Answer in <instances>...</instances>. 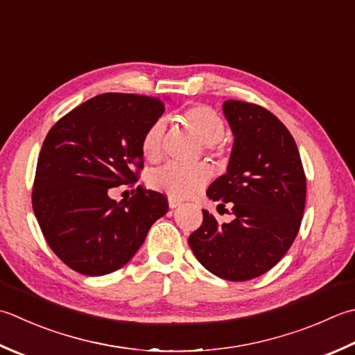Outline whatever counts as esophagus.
<instances>
[{
  "mask_svg": "<svg viewBox=\"0 0 355 355\" xmlns=\"http://www.w3.org/2000/svg\"><path fill=\"white\" fill-rule=\"evenodd\" d=\"M168 201H169V207H171V209H173V207H177V206L182 205V201L177 200V198H172V197H169Z\"/></svg>",
  "mask_w": 355,
  "mask_h": 355,
  "instance_id": "1",
  "label": "esophagus"
}]
</instances>
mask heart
Instances as JSON below:
<instances>
[{
  "label": "heart",
  "mask_w": 355,
  "mask_h": 355,
  "mask_svg": "<svg viewBox=\"0 0 355 355\" xmlns=\"http://www.w3.org/2000/svg\"><path fill=\"white\" fill-rule=\"evenodd\" d=\"M182 120L198 140L207 148H215L225 137V121L207 104H193L183 110ZM164 135V123L159 120L152 123L144 132L141 140V154L150 163H155L162 157V143ZM211 173L206 166L184 169L178 166H163L152 175V186L168 193L172 198L193 197L203 189Z\"/></svg>",
  "instance_id": "heart-1"
}]
</instances>
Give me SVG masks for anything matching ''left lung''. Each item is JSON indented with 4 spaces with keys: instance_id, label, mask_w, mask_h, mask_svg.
Returning a JSON list of instances; mask_svg holds the SVG:
<instances>
[{
    "instance_id": "left-lung-1",
    "label": "left lung",
    "mask_w": 355,
    "mask_h": 355,
    "mask_svg": "<svg viewBox=\"0 0 355 355\" xmlns=\"http://www.w3.org/2000/svg\"><path fill=\"white\" fill-rule=\"evenodd\" d=\"M223 114L234 134L225 175L206 191L232 206L234 220L218 225L203 209L189 246L209 272L246 282L279 263L295 240L306 200V177L286 126L265 107L227 100Z\"/></svg>"
}]
</instances>
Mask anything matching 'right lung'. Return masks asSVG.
I'll return each instance as SVG.
<instances>
[{"label":"right lung","mask_w":355,"mask_h":355,"mask_svg":"<svg viewBox=\"0 0 355 355\" xmlns=\"http://www.w3.org/2000/svg\"><path fill=\"white\" fill-rule=\"evenodd\" d=\"M163 112L154 96L101 94L46 135L32 206L47 245L76 272L98 277L123 268L168 212V198L141 186L120 203L109 197L110 187L138 180L143 135Z\"/></svg>","instance_id":"1"}]
</instances>
